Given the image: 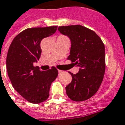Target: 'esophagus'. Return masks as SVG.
I'll return each instance as SVG.
<instances>
[{
  "mask_svg": "<svg viewBox=\"0 0 125 125\" xmlns=\"http://www.w3.org/2000/svg\"><path fill=\"white\" fill-rule=\"evenodd\" d=\"M59 74H61V73H62V70H59Z\"/></svg>",
  "mask_w": 125,
  "mask_h": 125,
  "instance_id": "1",
  "label": "esophagus"
}]
</instances>
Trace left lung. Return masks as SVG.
<instances>
[{
    "label": "left lung",
    "mask_w": 125,
    "mask_h": 125,
    "mask_svg": "<svg viewBox=\"0 0 125 125\" xmlns=\"http://www.w3.org/2000/svg\"><path fill=\"white\" fill-rule=\"evenodd\" d=\"M58 31L71 42L68 59L79 67L76 74L69 72L72 82L66 87L73 101H83L98 91L105 72V47L94 31L80 25L59 27Z\"/></svg>",
    "instance_id": "8db88e82"
}]
</instances>
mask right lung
<instances>
[{
  "label": "right lung",
  "mask_w": 125,
  "mask_h": 125,
  "mask_svg": "<svg viewBox=\"0 0 125 125\" xmlns=\"http://www.w3.org/2000/svg\"><path fill=\"white\" fill-rule=\"evenodd\" d=\"M57 27L27 29L14 38L6 57L8 75L12 86L29 102L39 104L48 98L51 84L58 76L55 67L42 72L34 66L41 55L40 42L55 32Z\"/></svg>",
  "instance_id": "1"
}]
</instances>
